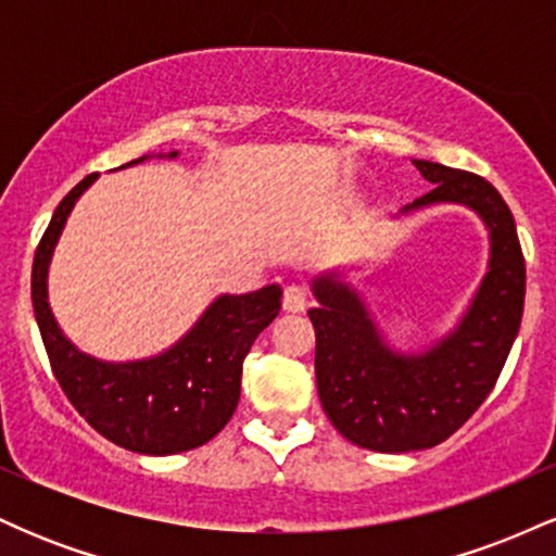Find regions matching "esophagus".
Instances as JSON below:
<instances>
[{"label": "esophagus", "mask_w": 556, "mask_h": 556, "mask_svg": "<svg viewBox=\"0 0 556 556\" xmlns=\"http://www.w3.org/2000/svg\"><path fill=\"white\" fill-rule=\"evenodd\" d=\"M308 287L303 285H290L285 287V295H282V308L290 311V314H300V311H305V305H308Z\"/></svg>", "instance_id": "obj_1"}]
</instances>
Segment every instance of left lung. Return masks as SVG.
Here are the masks:
<instances>
[{"label": "left lung", "mask_w": 556, "mask_h": 556, "mask_svg": "<svg viewBox=\"0 0 556 556\" xmlns=\"http://www.w3.org/2000/svg\"><path fill=\"white\" fill-rule=\"evenodd\" d=\"M433 190L402 214L433 203H463L486 222L489 271L468 314L426 353L389 350L358 292L334 277L314 279L318 308L316 384L334 429L363 450L413 452L450 439L489 397L518 337L526 258L504 198L473 172L413 159Z\"/></svg>", "instance_id": "1"}]
</instances>
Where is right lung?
<instances>
[{
	"label": "right lung",
	"instance_id": "add662e5",
	"mask_svg": "<svg viewBox=\"0 0 556 556\" xmlns=\"http://www.w3.org/2000/svg\"><path fill=\"white\" fill-rule=\"evenodd\" d=\"M175 156L177 151H172L169 159ZM96 177V172L83 177L62 198L36 248L30 295L49 363L75 410L110 442L140 455L195 450L232 418L240 400L242 361L277 318L282 290L269 285L248 295L216 298L175 348L154 358L104 363L80 353L56 327L47 300V271L75 201Z\"/></svg>",
	"mask_w": 556,
	"mask_h": 556
}]
</instances>
